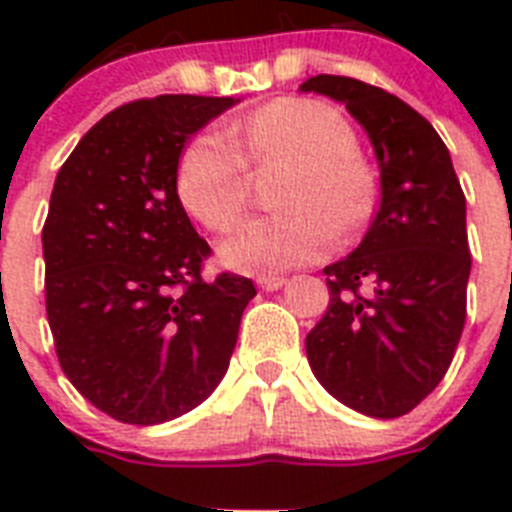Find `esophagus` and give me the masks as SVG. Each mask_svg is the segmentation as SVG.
<instances>
[{
	"mask_svg": "<svg viewBox=\"0 0 512 512\" xmlns=\"http://www.w3.org/2000/svg\"><path fill=\"white\" fill-rule=\"evenodd\" d=\"M284 284H287L284 276H260V279H257V287L265 289V292H276V289H281Z\"/></svg>",
	"mask_w": 512,
	"mask_h": 512,
	"instance_id": "esophagus-1",
	"label": "esophagus"
}]
</instances>
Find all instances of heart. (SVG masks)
Returning <instances> with one entry per match:
<instances>
[{"label": "heart", "mask_w": 512, "mask_h": 512, "mask_svg": "<svg viewBox=\"0 0 512 512\" xmlns=\"http://www.w3.org/2000/svg\"><path fill=\"white\" fill-rule=\"evenodd\" d=\"M289 164L276 215L252 217L220 244L233 271L268 273L311 263L348 239L374 212L372 172L358 156V135L340 108L313 98H279L231 127L201 132L180 154L177 199L204 228L225 233L252 191V167Z\"/></svg>", "instance_id": "1"}]
</instances>
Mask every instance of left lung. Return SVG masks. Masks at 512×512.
Masks as SVG:
<instances>
[{"label":"left lung","instance_id":"left-lung-1","mask_svg":"<svg viewBox=\"0 0 512 512\" xmlns=\"http://www.w3.org/2000/svg\"><path fill=\"white\" fill-rule=\"evenodd\" d=\"M345 103L380 162V209L353 255L327 265L329 308L305 337L324 388L369 417L412 412L444 380L468 316L465 193L433 124L350 76L300 87Z\"/></svg>","mask_w":512,"mask_h":512}]
</instances>
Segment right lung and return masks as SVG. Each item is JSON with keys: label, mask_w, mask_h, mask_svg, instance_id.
Wrapping results in <instances>:
<instances>
[{"label": "right lung", "mask_w": 512, "mask_h": 512, "mask_svg": "<svg viewBox=\"0 0 512 512\" xmlns=\"http://www.w3.org/2000/svg\"><path fill=\"white\" fill-rule=\"evenodd\" d=\"M233 98L159 95L114 108L55 177L42 228L44 305L60 369L100 412L156 425L223 380L241 313L239 273L207 281L212 249L177 199L185 140Z\"/></svg>", "instance_id": "right-lung-1"}]
</instances>
